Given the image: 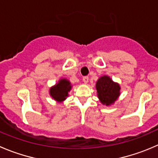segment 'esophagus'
I'll return each instance as SVG.
<instances>
[{
	"label": "esophagus",
	"mask_w": 158,
	"mask_h": 158,
	"mask_svg": "<svg viewBox=\"0 0 158 158\" xmlns=\"http://www.w3.org/2000/svg\"><path fill=\"white\" fill-rule=\"evenodd\" d=\"M82 81H83L84 82V83H88V82H89V77L88 76H84L83 78H82Z\"/></svg>",
	"instance_id": "obj_1"
}]
</instances>
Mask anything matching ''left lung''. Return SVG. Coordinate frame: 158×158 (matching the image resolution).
<instances>
[{
    "mask_svg": "<svg viewBox=\"0 0 158 158\" xmlns=\"http://www.w3.org/2000/svg\"><path fill=\"white\" fill-rule=\"evenodd\" d=\"M97 97L102 105L106 106L114 104L120 96V87L118 82H113L110 76L104 75L99 78L96 83Z\"/></svg>",
    "mask_w": 158,
    "mask_h": 158,
    "instance_id": "obj_1",
    "label": "left lung"
}]
</instances>
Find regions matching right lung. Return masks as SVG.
<instances>
[{
  "mask_svg": "<svg viewBox=\"0 0 158 158\" xmlns=\"http://www.w3.org/2000/svg\"><path fill=\"white\" fill-rule=\"evenodd\" d=\"M72 87L73 85L69 79L62 78L49 89V95L56 102H62L69 96V92L72 89Z\"/></svg>",
  "mask_w": 158,
  "mask_h": 158,
  "instance_id": "1",
  "label": "right lung"
}]
</instances>
